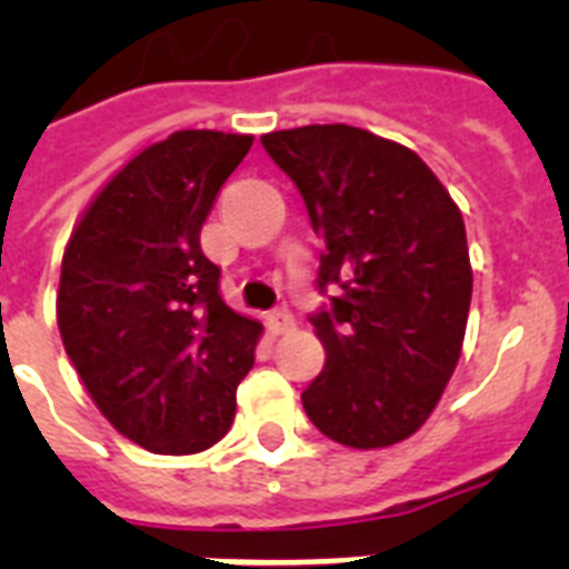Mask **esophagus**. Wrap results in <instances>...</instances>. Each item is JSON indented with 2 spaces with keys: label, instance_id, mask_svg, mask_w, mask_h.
Wrapping results in <instances>:
<instances>
[{
  "label": "esophagus",
  "instance_id": "34e87169",
  "mask_svg": "<svg viewBox=\"0 0 569 569\" xmlns=\"http://www.w3.org/2000/svg\"><path fill=\"white\" fill-rule=\"evenodd\" d=\"M292 328H295V319L286 310H274L271 316H268V330H271L274 337H280V333H289Z\"/></svg>",
  "mask_w": 569,
  "mask_h": 569
}]
</instances>
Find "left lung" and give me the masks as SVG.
<instances>
[{
	"mask_svg": "<svg viewBox=\"0 0 569 569\" xmlns=\"http://www.w3.org/2000/svg\"><path fill=\"white\" fill-rule=\"evenodd\" d=\"M321 239L310 321L328 351L303 389L325 437L351 449L405 440L458 366L469 301L467 230L449 191L407 147L346 123L262 136Z\"/></svg>",
	"mask_w": 569,
	"mask_h": 569,
	"instance_id": "8db88e82",
	"label": "left lung"
}]
</instances>
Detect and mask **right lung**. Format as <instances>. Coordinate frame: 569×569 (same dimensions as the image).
Masks as SVG:
<instances>
[{"label":"right lung","instance_id":"right-lung-1","mask_svg":"<svg viewBox=\"0 0 569 569\" xmlns=\"http://www.w3.org/2000/svg\"><path fill=\"white\" fill-rule=\"evenodd\" d=\"M253 138L182 129L97 194L61 259L58 330L100 413L156 455L230 431L262 325L221 298L200 227Z\"/></svg>","mask_w":569,"mask_h":569}]
</instances>
